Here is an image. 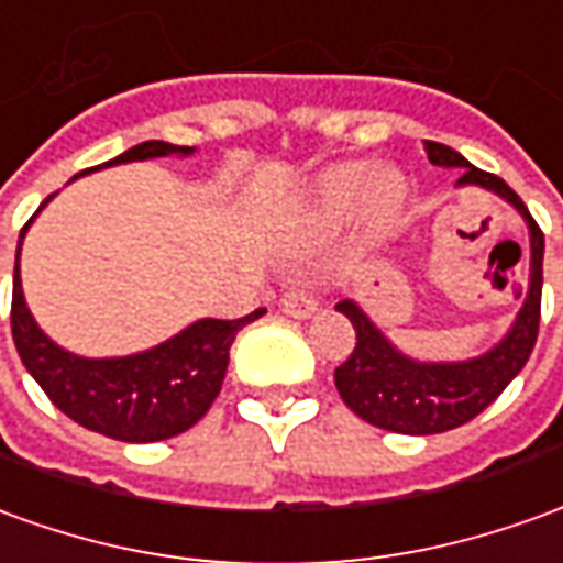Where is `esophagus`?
<instances>
[{
  "instance_id": "obj_1",
  "label": "esophagus",
  "mask_w": 563,
  "mask_h": 563,
  "mask_svg": "<svg viewBox=\"0 0 563 563\" xmlns=\"http://www.w3.org/2000/svg\"><path fill=\"white\" fill-rule=\"evenodd\" d=\"M280 308L283 313H289L295 320H308L310 313L317 310V298L308 292V286H289L280 295Z\"/></svg>"
}]
</instances>
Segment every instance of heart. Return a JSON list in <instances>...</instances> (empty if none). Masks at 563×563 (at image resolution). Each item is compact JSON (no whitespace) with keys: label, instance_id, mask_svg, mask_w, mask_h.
I'll return each instance as SVG.
<instances>
[{"label":"heart","instance_id":"obj_1","mask_svg":"<svg viewBox=\"0 0 563 563\" xmlns=\"http://www.w3.org/2000/svg\"><path fill=\"white\" fill-rule=\"evenodd\" d=\"M402 179L396 170H368L360 161L325 170L313 186V207L322 219H341L356 203L365 219L384 222L402 203Z\"/></svg>","mask_w":563,"mask_h":563}]
</instances>
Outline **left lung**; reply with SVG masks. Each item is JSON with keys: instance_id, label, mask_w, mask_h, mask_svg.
Returning <instances> with one entry per match:
<instances>
[{"instance_id": "8db88e82", "label": "left lung", "mask_w": 563, "mask_h": 563, "mask_svg": "<svg viewBox=\"0 0 563 563\" xmlns=\"http://www.w3.org/2000/svg\"><path fill=\"white\" fill-rule=\"evenodd\" d=\"M427 158L439 167H460L457 186H478L512 203L530 231V286L512 329L500 344L463 360V363H418L387 341V335L365 317L356 301H341L338 310L356 329V347L347 363L335 368V387L353 415L380 430L405 435H432L463 427L482 415L512 380L533 353L540 332L542 298V241L540 225L528 213L525 200L503 183L500 176L473 167L460 152L442 143H423Z\"/></svg>"}]
</instances>
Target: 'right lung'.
<instances>
[{
	"label": "right lung",
	"instance_id": "right-lung-1",
	"mask_svg": "<svg viewBox=\"0 0 563 563\" xmlns=\"http://www.w3.org/2000/svg\"><path fill=\"white\" fill-rule=\"evenodd\" d=\"M191 145H173L148 140L128 148L124 155L100 167L179 155L186 158ZM90 167V170H100ZM81 170V173H90ZM78 173V176H81ZM54 198V195H51ZM51 198H45L48 203ZM42 203V207H45ZM38 207V210H42ZM35 219V216H33ZM30 219V222H33ZM30 222L23 225L14 258V292H11V335L26 372L45 390L51 402L66 418L85 430L103 432L118 442H161L195 427L222 390L228 372V350L246 322L258 320V308L241 320H198L164 344L133 356L115 360H85L60 344H54L23 301L21 289V243Z\"/></svg>",
	"mask_w": 563,
	"mask_h": 563
}]
</instances>
